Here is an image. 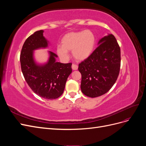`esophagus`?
I'll return each mask as SVG.
<instances>
[{
  "label": "esophagus",
  "instance_id": "esophagus-1",
  "mask_svg": "<svg viewBox=\"0 0 146 146\" xmlns=\"http://www.w3.org/2000/svg\"><path fill=\"white\" fill-rule=\"evenodd\" d=\"M72 69L73 70H77L78 69V66L76 64H72Z\"/></svg>",
  "mask_w": 146,
  "mask_h": 146
}]
</instances>
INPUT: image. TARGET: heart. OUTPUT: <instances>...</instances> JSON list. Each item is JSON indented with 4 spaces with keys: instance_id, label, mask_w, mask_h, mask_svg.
<instances>
[{
    "instance_id": "heart-1",
    "label": "heart",
    "mask_w": 146,
    "mask_h": 146,
    "mask_svg": "<svg viewBox=\"0 0 146 146\" xmlns=\"http://www.w3.org/2000/svg\"><path fill=\"white\" fill-rule=\"evenodd\" d=\"M61 46H57V54L61 59L66 60L68 51H72V56L77 61L87 59L93 52L96 45V36L90 30L70 32L64 35L61 40Z\"/></svg>"
}]
</instances>
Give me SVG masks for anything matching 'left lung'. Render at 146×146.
I'll use <instances>...</instances> for the list:
<instances>
[{
	"label": "left lung",
	"instance_id": "left-lung-1",
	"mask_svg": "<svg viewBox=\"0 0 146 146\" xmlns=\"http://www.w3.org/2000/svg\"><path fill=\"white\" fill-rule=\"evenodd\" d=\"M87 59L78 64L82 74L81 90L85 96L96 98L111 89L117 80L121 67V49L116 38L109 34Z\"/></svg>",
	"mask_w": 146,
	"mask_h": 146
}]
</instances>
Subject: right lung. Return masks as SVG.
<instances>
[{
    "instance_id": "1",
    "label": "right lung",
    "mask_w": 146,
    "mask_h": 146,
    "mask_svg": "<svg viewBox=\"0 0 146 146\" xmlns=\"http://www.w3.org/2000/svg\"><path fill=\"white\" fill-rule=\"evenodd\" d=\"M47 46L43 30L36 31L24 42L20 62L25 80L32 90L44 99L52 100L63 94L68 77L72 72V63L56 62L57 55L50 51L48 63L43 66L36 65L33 58V51Z\"/></svg>"
}]
</instances>
